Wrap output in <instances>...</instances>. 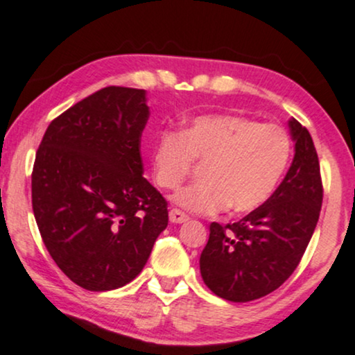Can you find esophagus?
<instances>
[{
	"label": "esophagus",
	"instance_id": "obj_1",
	"mask_svg": "<svg viewBox=\"0 0 355 355\" xmlns=\"http://www.w3.org/2000/svg\"><path fill=\"white\" fill-rule=\"evenodd\" d=\"M187 219L189 218H187L184 212H181L179 209H171V212H169V220L173 224H182V223H186Z\"/></svg>",
	"mask_w": 355,
	"mask_h": 355
}]
</instances>
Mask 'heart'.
Masks as SVG:
<instances>
[{"instance_id": "heart-1", "label": "heart", "mask_w": 355, "mask_h": 355, "mask_svg": "<svg viewBox=\"0 0 355 355\" xmlns=\"http://www.w3.org/2000/svg\"><path fill=\"white\" fill-rule=\"evenodd\" d=\"M291 137L277 124L236 114H204L181 132L162 131L151 149L153 178L162 189H176L193 162L206 161L202 181L174 194L181 209L216 214L259 209L276 193L291 159Z\"/></svg>"}]
</instances>
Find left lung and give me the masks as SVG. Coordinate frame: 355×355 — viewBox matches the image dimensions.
<instances>
[{
	"label": "left lung",
	"mask_w": 355,
	"mask_h": 355,
	"mask_svg": "<svg viewBox=\"0 0 355 355\" xmlns=\"http://www.w3.org/2000/svg\"><path fill=\"white\" fill-rule=\"evenodd\" d=\"M294 159L276 193L237 223H212L199 259L204 284L231 302L264 297L282 286L301 262L322 206L319 157L312 137L289 119Z\"/></svg>",
	"instance_id": "1"
}]
</instances>
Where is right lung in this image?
Listing matches in <instances>:
<instances>
[{
  "label": "right lung",
  "mask_w": 355,
  "mask_h": 355,
  "mask_svg": "<svg viewBox=\"0 0 355 355\" xmlns=\"http://www.w3.org/2000/svg\"><path fill=\"white\" fill-rule=\"evenodd\" d=\"M146 91L107 86L51 121L31 176L43 243L74 284L103 293L143 270L168 202L143 178Z\"/></svg>",
  "instance_id": "1"
}]
</instances>
